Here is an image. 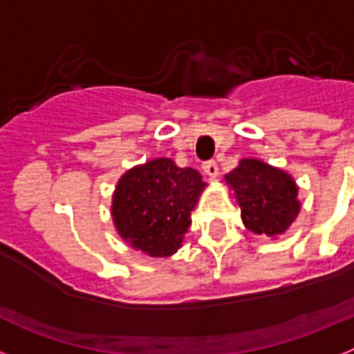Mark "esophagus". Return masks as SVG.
Here are the masks:
<instances>
[{"label":"esophagus","mask_w":354,"mask_h":354,"mask_svg":"<svg viewBox=\"0 0 354 354\" xmlns=\"http://www.w3.org/2000/svg\"><path fill=\"white\" fill-rule=\"evenodd\" d=\"M202 168H204V171L211 177V179H214L216 175H218V165H216V161H205Z\"/></svg>","instance_id":"esophagus-1"}]
</instances>
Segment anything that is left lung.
I'll list each match as a JSON object with an SVG mask.
<instances>
[{"instance_id": "1", "label": "left lung", "mask_w": 354, "mask_h": 354, "mask_svg": "<svg viewBox=\"0 0 354 354\" xmlns=\"http://www.w3.org/2000/svg\"><path fill=\"white\" fill-rule=\"evenodd\" d=\"M241 207V218L253 234L274 237L286 232L299 211L298 187L289 175L259 159H243L227 175Z\"/></svg>"}]
</instances>
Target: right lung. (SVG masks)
<instances>
[{
  "label": "right lung",
  "mask_w": 354,
  "mask_h": 354,
  "mask_svg": "<svg viewBox=\"0 0 354 354\" xmlns=\"http://www.w3.org/2000/svg\"><path fill=\"white\" fill-rule=\"evenodd\" d=\"M204 186L198 171L179 168L167 158L133 168L113 196L118 234L150 257H168L183 243L192 225L189 212Z\"/></svg>",
  "instance_id": "add662e5"
}]
</instances>
